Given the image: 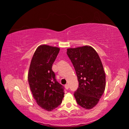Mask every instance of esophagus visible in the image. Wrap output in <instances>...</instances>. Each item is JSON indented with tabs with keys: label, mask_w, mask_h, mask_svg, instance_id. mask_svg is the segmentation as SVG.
<instances>
[{
	"label": "esophagus",
	"mask_w": 129,
	"mask_h": 129,
	"mask_svg": "<svg viewBox=\"0 0 129 129\" xmlns=\"http://www.w3.org/2000/svg\"><path fill=\"white\" fill-rule=\"evenodd\" d=\"M64 87H65V88L67 89V90L69 89V85L68 84H66Z\"/></svg>",
	"instance_id": "esophagus-1"
}]
</instances>
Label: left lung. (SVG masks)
Instances as JSON below:
<instances>
[{"label":"left lung","instance_id":"left-lung-1","mask_svg":"<svg viewBox=\"0 0 129 129\" xmlns=\"http://www.w3.org/2000/svg\"><path fill=\"white\" fill-rule=\"evenodd\" d=\"M79 81L74 92L77 104L90 109L98 103L105 88V74L102 62L96 50L90 46L67 49Z\"/></svg>","mask_w":129,"mask_h":129}]
</instances>
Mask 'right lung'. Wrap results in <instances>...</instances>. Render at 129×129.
<instances>
[{
	"label": "right lung",
	"instance_id": "1",
	"mask_svg": "<svg viewBox=\"0 0 129 129\" xmlns=\"http://www.w3.org/2000/svg\"><path fill=\"white\" fill-rule=\"evenodd\" d=\"M60 48L46 45L39 46L31 60L28 74L29 88L37 104L50 111L62 103L64 87L55 79L52 65Z\"/></svg>",
	"mask_w": 129,
	"mask_h": 129
}]
</instances>
